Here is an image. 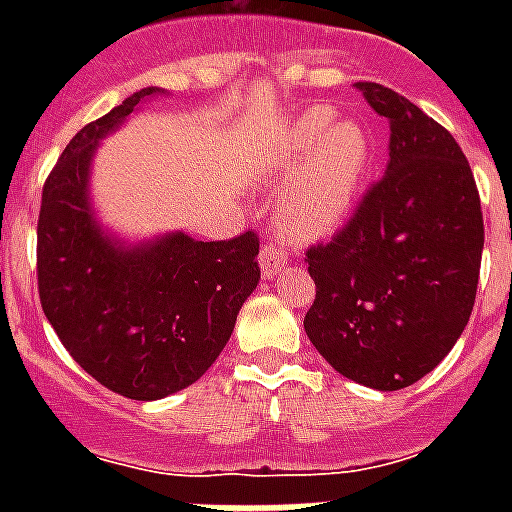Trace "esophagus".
<instances>
[{"instance_id": "1", "label": "esophagus", "mask_w": 512, "mask_h": 512, "mask_svg": "<svg viewBox=\"0 0 512 512\" xmlns=\"http://www.w3.org/2000/svg\"><path fill=\"white\" fill-rule=\"evenodd\" d=\"M284 268V252L273 244H265L260 249V271H263V279H273L276 273Z\"/></svg>"}]
</instances>
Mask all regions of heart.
<instances>
[{"label":"heart","instance_id":"obj_1","mask_svg":"<svg viewBox=\"0 0 512 512\" xmlns=\"http://www.w3.org/2000/svg\"><path fill=\"white\" fill-rule=\"evenodd\" d=\"M369 138L353 119H335L329 106L297 116L268 162L271 183H284L276 225L292 241L327 239L348 220L369 170Z\"/></svg>","mask_w":512,"mask_h":512}]
</instances>
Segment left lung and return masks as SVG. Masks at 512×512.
Instances as JSON below:
<instances>
[{
  "mask_svg": "<svg viewBox=\"0 0 512 512\" xmlns=\"http://www.w3.org/2000/svg\"><path fill=\"white\" fill-rule=\"evenodd\" d=\"M390 122L380 183L329 244L308 249L305 335L348 380L401 390L433 372L476 303L484 215L457 140L398 92L353 84Z\"/></svg>",
  "mask_w": 512,
  "mask_h": 512,
  "instance_id": "left-lung-1",
  "label": "left lung"
}]
</instances>
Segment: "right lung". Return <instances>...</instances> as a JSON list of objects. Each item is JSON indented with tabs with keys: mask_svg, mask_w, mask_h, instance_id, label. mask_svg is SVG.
Instances as JSON below:
<instances>
[{
	"mask_svg": "<svg viewBox=\"0 0 512 512\" xmlns=\"http://www.w3.org/2000/svg\"><path fill=\"white\" fill-rule=\"evenodd\" d=\"M156 95L167 92H135L76 132L44 183L36 228L44 316L84 372L135 401L199 380L260 281L252 231L231 241L183 231L127 241L100 223L90 191L100 140Z\"/></svg>",
	"mask_w": 512,
	"mask_h": 512,
	"instance_id": "right-lung-1",
	"label": "right lung"
}]
</instances>
